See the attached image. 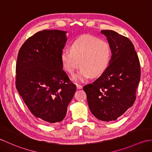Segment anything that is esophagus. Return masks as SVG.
Here are the masks:
<instances>
[{
  "mask_svg": "<svg viewBox=\"0 0 152 152\" xmlns=\"http://www.w3.org/2000/svg\"><path fill=\"white\" fill-rule=\"evenodd\" d=\"M76 88H77V89H82V88L83 87V86H82V85H80V84H77V83L76 84Z\"/></svg>",
  "mask_w": 152,
  "mask_h": 152,
  "instance_id": "obj_1",
  "label": "esophagus"
}]
</instances>
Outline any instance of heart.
I'll return each mask as SVG.
<instances>
[{
  "label": "heart",
  "mask_w": 152,
  "mask_h": 152,
  "mask_svg": "<svg viewBox=\"0 0 152 152\" xmlns=\"http://www.w3.org/2000/svg\"><path fill=\"white\" fill-rule=\"evenodd\" d=\"M111 55L110 46L106 41L85 35L73 41L70 50L62 51L61 60L63 69L72 75L81 65L82 69L76 79L82 81L102 75L109 65Z\"/></svg>",
  "instance_id": "obj_1"
}]
</instances>
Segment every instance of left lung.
I'll return each instance as SVG.
<instances>
[{
  "mask_svg": "<svg viewBox=\"0 0 152 152\" xmlns=\"http://www.w3.org/2000/svg\"><path fill=\"white\" fill-rule=\"evenodd\" d=\"M111 50L105 71L93 83L83 87L93 115L102 121H115L136 99L140 66L135 47L128 37L113 30H102Z\"/></svg>",
  "mask_w": 152,
  "mask_h": 152,
  "instance_id": "1",
  "label": "left lung"
}]
</instances>
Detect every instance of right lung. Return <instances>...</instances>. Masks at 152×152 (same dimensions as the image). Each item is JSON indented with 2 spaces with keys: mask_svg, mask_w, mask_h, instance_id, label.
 Listing matches in <instances>:
<instances>
[{
  "mask_svg": "<svg viewBox=\"0 0 152 152\" xmlns=\"http://www.w3.org/2000/svg\"><path fill=\"white\" fill-rule=\"evenodd\" d=\"M66 31H38L24 42L16 63L15 86L27 107L49 124L65 117L76 87L63 70Z\"/></svg>",
  "mask_w": 152,
  "mask_h": 152,
  "instance_id": "right-lung-1",
  "label": "right lung"
}]
</instances>
